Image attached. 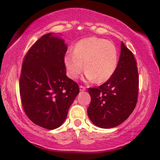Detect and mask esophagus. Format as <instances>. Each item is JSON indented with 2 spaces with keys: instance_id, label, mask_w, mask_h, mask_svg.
I'll return each instance as SVG.
<instances>
[{
  "instance_id": "1",
  "label": "esophagus",
  "mask_w": 160,
  "mask_h": 160,
  "mask_svg": "<svg viewBox=\"0 0 160 160\" xmlns=\"http://www.w3.org/2000/svg\"><path fill=\"white\" fill-rule=\"evenodd\" d=\"M79 89H80V91H85V90H86V87H85L84 86H82V85H80Z\"/></svg>"
}]
</instances>
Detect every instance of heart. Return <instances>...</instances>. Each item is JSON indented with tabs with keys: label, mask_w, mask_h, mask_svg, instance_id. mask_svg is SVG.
I'll list each match as a JSON object with an SVG mask.
<instances>
[{
	"label": "heart",
	"mask_w": 160,
	"mask_h": 160,
	"mask_svg": "<svg viewBox=\"0 0 160 160\" xmlns=\"http://www.w3.org/2000/svg\"><path fill=\"white\" fill-rule=\"evenodd\" d=\"M86 71L89 81L102 83L108 80L115 73L118 65V52L116 46L106 39L89 37L78 41L73 52L68 50L64 56L67 75L76 79Z\"/></svg>",
	"instance_id": "b5f03b06"
}]
</instances>
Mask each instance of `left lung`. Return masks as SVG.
<instances>
[{
    "instance_id": "obj_1",
    "label": "left lung",
    "mask_w": 160,
    "mask_h": 160,
    "mask_svg": "<svg viewBox=\"0 0 160 160\" xmlns=\"http://www.w3.org/2000/svg\"><path fill=\"white\" fill-rule=\"evenodd\" d=\"M134 54L122 42L121 54L113 75L100 87L89 88L91 102L87 113L101 128H111L124 122L138 101L139 76Z\"/></svg>"
}]
</instances>
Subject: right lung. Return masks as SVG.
I'll list each match as a JSON object with an SVG mask.
<instances>
[{"label":"right lung","instance_id":"obj_1","mask_svg":"<svg viewBox=\"0 0 160 160\" xmlns=\"http://www.w3.org/2000/svg\"><path fill=\"white\" fill-rule=\"evenodd\" d=\"M64 41L47 33L35 42L24 57L19 77L23 110L34 124L54 130L66 119L79 92L78 84L66 76Z\"/></svg>","mask_w":160,"mask_h":160}]
</instances>
